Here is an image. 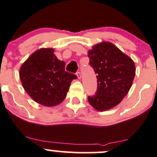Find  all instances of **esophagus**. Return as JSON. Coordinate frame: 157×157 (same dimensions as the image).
Here are the masks:
<instances>
[{
	"mask_svg": "<svg viewBox=\"0 0 157 157\" xmlns=\"http://www.w3.org/2000/svg\"><path fill=\"white\" fill-rule=\"evenodd\" d=\"M77 76L78 77V79L81 78V74H80V72H77Z\"/></svg>",
	"mask_w": 157,
	"mask_h": 157,
	"instance_id": "obj_1",
	"label": "esophagus"
}]
</instances>
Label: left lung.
Masks as SVG:
<instances>
[{
    "mask_svg": "<svg viewBox=\"0 0 157 157\" xmlns=\"http://www.w3.org/2000/svg\"><path fill=\"white\" fill-rule=\"evenodd\" d=\"M88 57L98 83L97 92L88 97L89 102L98 111L110 110L129 91L135 75L134 62L110 42L95 44L88 51Z\"/></svg>",
    "mask_w": 157,
    "mask_h": 157,
    "instance_id": "8db88e82",
    "label": "left lung"
}]
</instances>
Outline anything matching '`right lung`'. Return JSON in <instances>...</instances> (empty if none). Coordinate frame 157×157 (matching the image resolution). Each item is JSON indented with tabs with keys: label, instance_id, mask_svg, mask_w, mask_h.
Segmentation results:
<instances>
[{
	"label": "right lung",
	"instance_id": "add662e5",
	"mask_svg": "<svg viewBox=\"0 0 157 157\" xmlns=\"http://www.w3.org/2000/svg\"><path fill=\"white\" fill-rule=\"evenodd\" d=\"M65 63L57 59L54 49L36 50L22 64L19 77L23 88L34 101L46 107L65 99L75 74L65 71Z\"/></svg>",
	"mask_w": 157,
	"mask_h": 157
}]
</instances>
